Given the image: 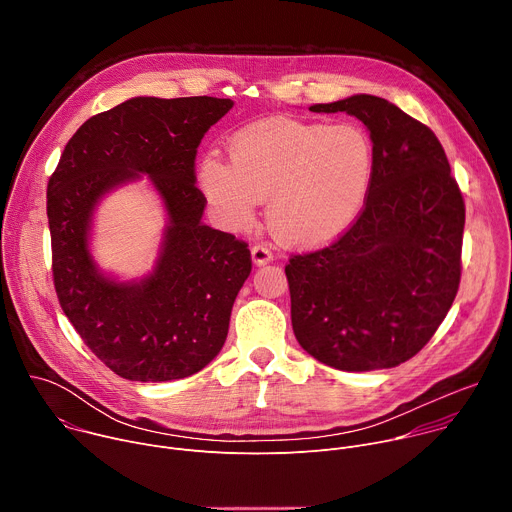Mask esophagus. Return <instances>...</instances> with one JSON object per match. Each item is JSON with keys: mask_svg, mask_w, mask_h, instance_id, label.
Returning a JSON list of instances; mask_svg holds the SVG:
<instances>
[{"mask_svg": "<svg viewBox=\"0 0 512 512\" xmlns=\"http://www.w3.org/2000/svg\"><path fill=\"white\" fill-rule=\"evenodd\" d=\"M251 259H253V263L257 267H261V265H267L269 261H273V253H271V249L267 245H253Z\"/></svg>", "mask_w": 512, "mask_h": 512, "instance_id": "34e87169", "label": "esophagus"}]
</instances>
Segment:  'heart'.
I'll use <instances>...</instances> for the list:
<instances>
[{
	"mask_svg": "<svg viewBox=\"0 0 512 512\" xmlns=\"http://www.w3.org/2000/svg\"><path fill=\"white\" fill-rule=\"evenodd\" d=\"M229 164L206 156L198 184L216 218L233 231L255 223L259 200L275 237L298 249L336 241L367 202L375 154L356 125L269 117L235 131Z\"/></svg>",
	"mask_w": 512,
	"mask_h": 512,
	"instance_id": "heart-1",
	"label": "heart"
}]
</instances>
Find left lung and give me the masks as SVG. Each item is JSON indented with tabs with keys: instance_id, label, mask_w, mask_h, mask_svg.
Masks as SVG:
<instances>
[{
	"instance_id": "1",
	"label": "left lung",
	"mask_w": 512,
	"mask_h": 512,
	"mask_svg": "<svg viewBox=\"0 0 512 512\" xmlns=\"http://www.w3.org/2000/svg\"><path fill=\"white\" fill-rule=\"evenodd\" d=\"M367 125L373 182L352 227L285 265L300 346L332 369H393L435 334L458 294L466 208L435 133L397 105L352 95L312 105Z\"/></svg>"
}]
</instances>
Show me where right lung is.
Returning <instances> with one entry per match:
<instances>
[{
    "label": "right lung",
    "instance_id": "add662e5",
    "mask_svg": "<svg viewBox=\"0 0 512 512\" xmlns=\"http://www.w3.org/2000/svg\"><path fill=\"white\" fill-rule=\"evenodd\" d=\"M233 107L216 97H133L85 121L48 182L52 275L62 312L107 367L139 383L202 371L221 352L231 310L251 273L247 243L206 227L194 186L196 148ZM148 175L169 225L155 271L105 276L88 247L92 214L111 189Z\"/></svg>",
    "mask_w": 512,
    "mask_h": 512
}]
</instances>
